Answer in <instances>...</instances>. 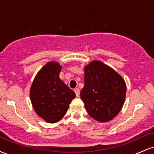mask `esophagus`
Listing matches in <instances>:
<instances>
[{
    "label": "esophagus",
    "instance_id": "obj_1",
    "mask_svg": "<svg viewBox=\"0 0 154 154\" xmlns=\"http://www.w3.org/2000/svg\"><path fill=\"white\" fill-rule=\"evenodd\" d=\"M75 94H76V96L79 97V88H75Z\"/></svg>",
    "mask_w": 154,
    "mask_h": 154
}]
</instances>
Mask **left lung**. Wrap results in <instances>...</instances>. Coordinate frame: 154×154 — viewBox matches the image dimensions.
I'll return each instance as SVG.
<instances>
[{
  "mask_svg": "<svg viewBox=\"0 0 154 154\" xmlns=\"http://www.w3.org/2000/svg\"><path fill=\"white\" fill-rule=\"evenodd\" d=\"M84 87L80 98L91 117L106 122L119 114L125 103L126 84L122 77L100 61L85 66Z\"/></svg>",
  "mask_w": 154,
  "mask_h": 154,
  "instance_id": "1",
  "label": "left lung"
}]
</instances>
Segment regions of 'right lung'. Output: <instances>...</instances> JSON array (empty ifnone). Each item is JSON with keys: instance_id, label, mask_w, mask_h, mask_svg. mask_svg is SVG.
<instances>
[{"instance_id": "add662e5", "label": "right lung", "mask_w": 154, "mask_h": 154, "mask_svg": "<svg viewBox=\"0 0 154 154\" xmlns=\"http://www.w3.org/2000/svg\"><path fill=\"white\" fill-rule=\"evenodd\" d=\"M61 66L50 61L35 76L29 96L37 114L48 123H56L66 114L75 93L60 79Z\"/></svg>"}]
</instances>
